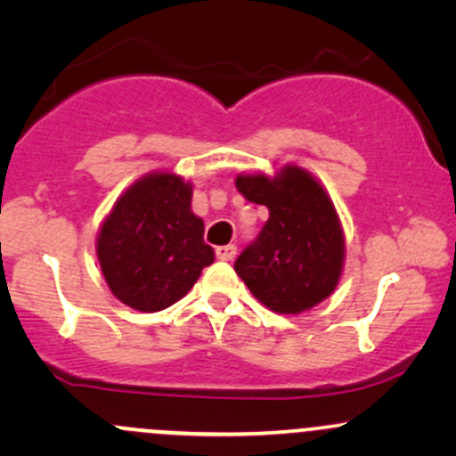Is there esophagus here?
Returning <instances> with one entry per match:
<instances>
[{
	"instance_id": "34e87169",
	"label": "esophagus",
	"mask_w": 456,
	"mask_h": 456,
	"mask_svg": "<svg viewBox=\"0 0 456 456\" xmlns=\"http://www.w3.org/2000/svg\"><path fill=\"white\" fill-rule=\"evenodd\" d=\"M235 253H238V248H235L233 244L218 246V248H216V257L221 261H232L235 257Z\"/></svg>"
}]
</instances>
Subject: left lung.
Listing matches in <instances>:
<instances>
[{
  "mask_svg": "<svg viewBox=\"0 0 456 456\" xmlns=\"http://www.w3.org/2000/svg\"><path fill=\"white\" fill-rule=\"evenodd\" d=\"M235 186L270 210L257 242L235 261L250 294L281 315H300L330 297L343 276L345 233L322 182L289 162L274 175L238 174Z\"/></svg>",
  "mask_w": 456,
  "mask_h": 456,
  "instance_id": "8db88e82",
  "label": "left lung"
}]
</instances>
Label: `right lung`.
<instances>
[{"label":"right lung","mask_w":456,"mask_h":456,"mask_svg":"<svg viewBox=\"0 0 456 456\" xmlns=\"http://www.w3.org/2000/svg\"><path fill=\"white\" fill-rule=\"evenodd\" d=\"M192 184L174 171H151L115 199L96 235L104 282L122 305L156 313L192 289L214 261L203 218L191 208Z\"/></svg>","instance_id":"obj_1"}]
</instances>
